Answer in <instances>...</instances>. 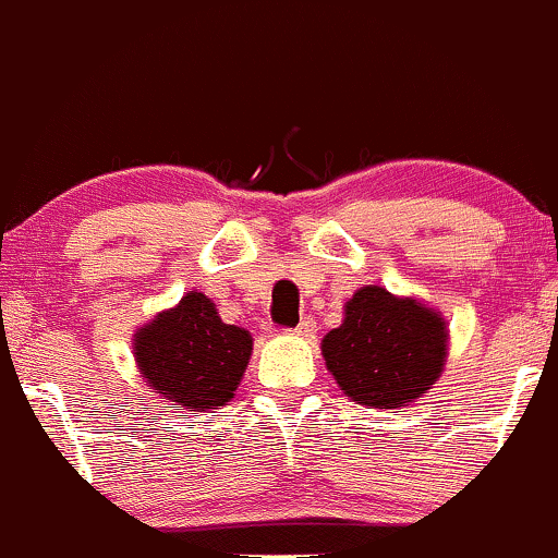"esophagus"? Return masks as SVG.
<instances>
[{
	"label": "esophagus",
	"mask_w": 558,
	"mask_h": 558,
	"mask_svg": "<svg viewBox=\"0 0 558 558\" xmlns=\"http://www.w3.org/2000/svg\"><path fill=\"white\" fill-rule=\"evenodd\" d=\"M294 336H302V339H313L315 331H318V326H315L313 318H302L298 326L292 328Z\"/></svg>",
	"instance_id": "esophagus-1"
}]
</instances>
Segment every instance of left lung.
Instances as JSON below:
<instances>
[{
	"label": "left lung",
	"mask_w": 558,
	"mask_h": 558,
	"mask_svg": "<svg viewBox=\"0 0 558 558\" xmlns=\"http://www.w3.org/2000/svg\"><path fill=\"white\" fill-rule=\"evenodd\" d=\"M445 320L416 300L362 287L347 318L323 339L339 388L373 409H396L435 385L445 364Z\"/></svg>",
	"instance_id": "8db88e82"
}]
</instances>
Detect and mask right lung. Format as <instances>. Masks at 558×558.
<instances>
[{"label":"right lung","mask_w":558,"mask_h":558,"mask_svg":"<svg viewBox=\"0 0 558 558\" xmlns=\"http://www.w3.org/2000/svg\"><path fill=\"white\" fill-rule=\"evenodd\" d=\"M253 339L245 328L227 326L215 302L191 292L178 307L160 313L136 333L134 354L142 375L170 409H211L235 396L251 360Z\"/></svg>","instance_id":"add662e5"}]
</instances>
